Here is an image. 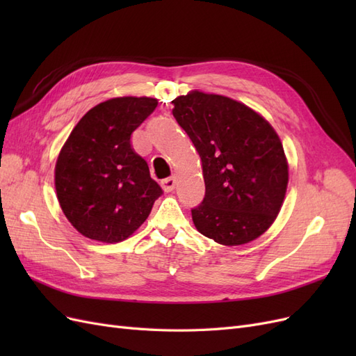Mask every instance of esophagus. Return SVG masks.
Here are the masks:
<instances>
[{"label": "esophagus", "mask_w": 356, "mask_h": 356, "mask_svg": "<svg viewBox=\"0 0 356 356\" xmlns=\"http://www.w3.org/2000/svg\"><path fill=\"white\" fill-rule=\"evenodd\" d=\"M175 186H177V177H169L161 181V187H163V190L168 193L174 190Z\"/></svg>", "instance_id": "esophagus-1"}]
</instances>
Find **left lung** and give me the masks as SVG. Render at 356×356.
<instances>
[{
  "instance_id": "obj_1",
  "label": "left lung",
  "mask_w": 356,
  "mask_h": 356,
  "mask_svg": "<svg viewBox=\"0 0 356 356\" xmlns=\"http://www.w3.org/2000/svg\"><path fill=\"white\" fill-rule=\"evenodd\" d=\"M172 104L202 160L204 197L191 209L196 229L227 246L257 239L276 220L288 186L275 129L227 96L193 90Z\"/></svg>"
}]
</instances>
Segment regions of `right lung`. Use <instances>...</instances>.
<instances>
[{
  "mask_svg": "<svg viewBox=\"0 0 356 356\" xmlns=\"http://www.w3.org/2000/svg\"><path fill=\"white\" fill-rule=\"evenodd\" d=\"M156 106L157 99L145 96L101 102L63 144L55 168L56 195L68 221L86 238L106 243L127 239L163 193L131 143Z\"/></svg>",
  "mask_w": 356,
  "mask_h": 356,
  "instance_id": "add662e5",
  "label": "right lung"
}]
</instances>
